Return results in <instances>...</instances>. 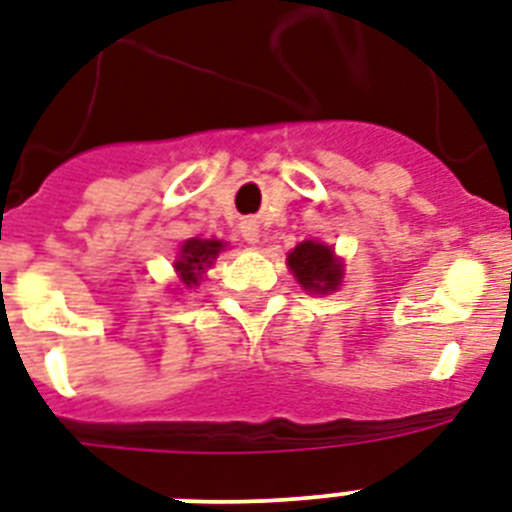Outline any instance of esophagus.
Instances as JSON below:
<instances>
[{"label": "esophagus", "mask_w": 512, "mask_h": 512, "mask_svg": "<svg viewBox=\"0 0 512 512\" xmlns=\"http://www.w3.org/2000/svg\"><path fill=\"white\" fill-rule=\"evenodd\" d=\"M240 232H243V237H245V240H248V243H251V245L259 243L261 232H259V224L253 222V219H245V222L240 224Z\"/></svg>", "instance_id": "esophagus-1"}]
</instances>
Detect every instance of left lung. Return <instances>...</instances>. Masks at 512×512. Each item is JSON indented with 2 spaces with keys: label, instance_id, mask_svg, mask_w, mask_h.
Segmentation results:
<instances>
[{
  "label": "left lung",
  "instance_id": "left-lung-1",
  "mask_svg": "<svg viewBox=\"0 0 512 512\" xmlns=\"http://www.w3.org/2000/svg\"><path fill=\"white\" fill-rule=\"evenodd\" d=\"M288 267L298 285L314 293H333L343 280V261L330 245L304 240L288 253Z\"/></svg>",
  "mask_w": 512,
  "mask_h": 512
}]
</instances>
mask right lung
<instances>
[{"mask_svg":"<svg viewBox=\"0 0 512 512\" xmlns=\"http://www.w3.org/2000/svg\"><path fill=\"white\" fill-rule=\"evenodd\" d=\"M224 248L222 240H200V237H192L182 245L179 251V259L174 261V269H177L179 280L185 288H195L211 264L216 261L219 251Z\"/></svg>","mask_w":512,"mask_h":512,"instance_id":"obj_1","label":"right lung"}]
</instances>
